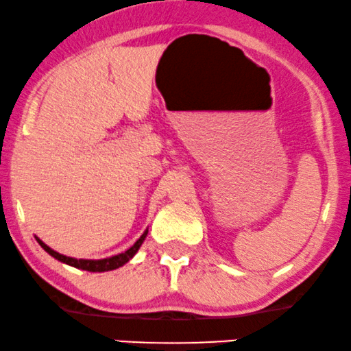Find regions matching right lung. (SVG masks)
<instances>
[{"instance_id": "obj_1", "label": "right lung", "mask_w": 351, "mask_h": 351, "mask_svg": "<svg viewBox=\"0 0 351 351\" xmlns=\"http://www.w3.org/2000/svg\"><path fill=\"white\" fill-rule=\"evenodd\" d=\"M145 237H147V232H144L143 237L137 239L134 245H132L128 251H124V252H121V254H118V256L106 257V259H99V261L74 259V257L63 256V254H60V252L53 251L51 247H48V246L45 245V243L42 241V239L37 238V241H38V245L42 246L43 250H45V251L48 252V254L53 256V257H55V259H58V261H61V263L69 264V265H73V267H77V269H82V270H88V272H106V270L118 269V267H121L123 264H126L128 261H130L131 257L136 254L137 250H139V247H141V245H143Z\"/></svg>"}]
</instances>
